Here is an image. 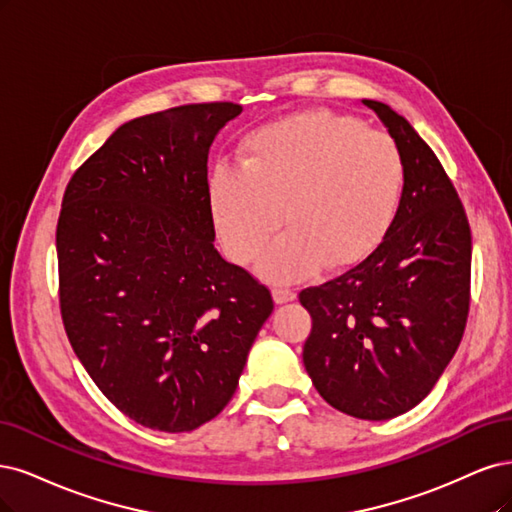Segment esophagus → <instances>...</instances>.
<instances>
[{
  "label": "esophagus",
  "instance_id": "34e87169",
  "mask_svg": "<svg viewBox=\"0 0 512 512\" xmlns=\"http://www.w3.org/2000/svg\"><path fill=\"white\" fill-rule=\"evenodd\" d=\"M272 298H274L276 304H287V302L295 300V291L289 289V287H276L272 291Z\"/></svg>",
  "mask_w": 512,
  "mask_h": 512
}]
</instances>
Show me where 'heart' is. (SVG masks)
Segmentation results:
<instances>
[{
  "label": "heart",
  "instance_id": "obj_1",
  "mask_svg": "<svg viewBox=\"0 0 512 512\" xmlns=\"http://www.w3.org/2000/svg\"><path fill=\"white\" fill-rule=\"evenodd\" d=\"M244 166L221 163L208 180L214 229L234 261H253L285 219L287 232L257 270L289 283L368 257L395 219L404 157L385 131L329 110L300 112L244 140Z\"/></svg>",
  "mask_w": 512,
  "mask_h": 512
}]
</instances>
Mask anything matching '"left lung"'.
Segmentation results:
<instances>
[{"label":"left lung","instance_id":"8db88e82","mask_svg":"<svg viewBox=\"0 0 512 512\" xmlns=\"http://www.w3.org/2000/svg\"><path fill=\"white\" fill-rule=\"evenodd\" d=\"M404 157V189L383 242L342 276L300 291L312 329L304 366L346 415L385 421L415 408L453 359L470 308L472 236L442 163L383 102L361 100Z\"/></svg>","mask_w":512,"mask_h":512}]
</instances>
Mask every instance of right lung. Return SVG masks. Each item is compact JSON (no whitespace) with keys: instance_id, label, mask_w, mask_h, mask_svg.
<instances>
[{"instance_id":"1","label":"right lung","mask_w":512,"mask_h":512,"mask_svg":"<svg viewBox=\"0 0 512 512\" xmlns=\"http://www.w3.org/2000/svg\"><path fill=\"white\" fill-rule=\"evenodd\" d=\"M240 112L210 102L129 121L63 193L65 334L106 398L151 430L217 417L274 310L268 287L212 244L208 151Z\"/></svg>"}]
</instances>
